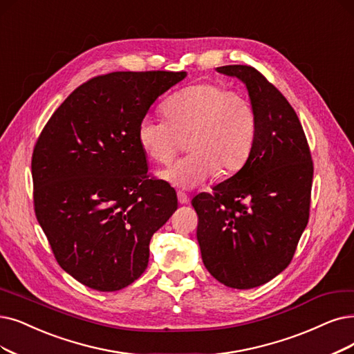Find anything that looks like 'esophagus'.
<instances>
[{"label": "esophagus", "mask_w": 354, "mask_h": 354, "mask_svg": "<svg viewBox=\"0 0 354 354\" xmlns=\"http://www.w3.org/2000/svg\"><path fill=\"white\" fill-rule=\"evenodd\" d=\"M177 197H178V203L180 205H187L189 203V196L186 194V193H183V192H177Z\"/></svg>", "instance_id": "obj_1"}]
</instances>
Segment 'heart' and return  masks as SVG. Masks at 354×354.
<instances>
[{
	"label": "heart",
	"mask_w": 354,
	"mask_h": 354,
	"mask_svg": "<svg viewBox=\"0 0 354 354\" xmlns=\"http://www.w3.org/2000/svg\"><path fill=\"white\" fill-rule=\"evenodd\" d=\"M165 119L145 116L138 126V142L160 165L174 160L186 138L190 151L162 173L183 189L201 186L210 176L236 171L247 161L257 132V118L248 98L226 91L221 84L199 82L169 95Z\"/></svg>",
	"instance_id": "b5f03b06"
}]
</instances>
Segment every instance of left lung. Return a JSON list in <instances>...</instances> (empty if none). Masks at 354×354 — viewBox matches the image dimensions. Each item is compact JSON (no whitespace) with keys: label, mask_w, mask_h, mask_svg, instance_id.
Segmentation results:
<instances>
[{"label":"left lung","mask_w":354,"mask_h":354,"mask_svg":"<svg viewBox=\"0 0 354 354\" xmlns=\"http://www.w3.org/2000/svg\"><path fill=\"white\" fill-rule=\"evenodd\" d=\"M218 73L247 87L257 118L243 168L192 205L207 272L234 289L261 286L292 261L309 218L314 165L293 107L256 68L226 65Z\"/></svg>","instance_id":"8db88e82"}]
</instances>
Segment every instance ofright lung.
Wrapping results in <instances>:
<instances>
[{"label":"right lung","mask_w":354,"mask_h":354,"mask_svg":"<svg viewBox=\"0 0 354 354\" xmlns=\"http://www.w3.org/2000/svg\"><path fill=\"white\" fill-rule=\"evenodd\" d=\"M187 73H111L84 82L41 131L32 158L36 218L56 261L80 283L120 290L145 272L152 235L177 209L148 176L138 126Z\"/></svg>","instance_id":"obj_1"}]
</instances>
